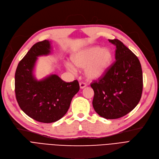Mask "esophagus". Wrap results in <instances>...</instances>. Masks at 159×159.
Returning <instances> with one entry per match:
<instances>
[{
    "label": "esophagus",
    "instance_id": "1",
    "mask_svg": "<svg viewBox=\"0 0 159 159\" xmlns=\"http://www.w3.org/2000/svg\"><path fill=\"white\" fill-rule=\"evenodd\" d=\"M79 85H80V89H83V88H84L86 86V83H84V82H80Z\"/></svg>",
    "mask_w": 159,
    "mask_h": 159
}]
</instances>
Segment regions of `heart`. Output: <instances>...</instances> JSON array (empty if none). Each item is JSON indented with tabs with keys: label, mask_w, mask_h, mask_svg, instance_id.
<instances>
[{
	"label": "heart",
	"mask_w": 159,
	"mask_h": 159,
	"mask_svg": "<svg viewBox=\"0 0 159 159\" xmlns=\"http://www.w3.org/2000/svg\"><path fill=\"white\" fill-rule=\"evenodd\" d=\"M73 64L84 68L86 77L89 80L102 77L112 60V54L108 49H102L99 46H92L75 52L71 57ZM66 67L72 72L75 67L71 63H67Z\"/></svg>",
	"instance_id": "obj_1"
}]
</instances>
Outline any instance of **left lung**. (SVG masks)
I'll list each match as a JSON object with an SVG mask.
<instances>
[{
  "mask_svg": "<svg viewBox=\"0 0 159 159\" xmlns=\"http://www.w3.org/2000/svg\"><path fill=\"white\" fill-rule=\"evenodd\" d=\"M116 47L114 63L103 77L94 80L93 107L105 119H118L129 113L141 99L143 89L140 61L129 48L118 39H108Z\"/></svg>",
  "mask_w": 159,
  "mask_h": 159,
  "instance_id": "1",
  "label": "left lung"
}]
</instances>
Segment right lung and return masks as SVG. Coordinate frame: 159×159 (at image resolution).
Segmentation results:
<instances>
[{
  "instance_id": "obj_1",
  "label": "right lung",
  "mask_w": 159,
  "mask_h": 159,
  "mask_svg": "<svg viewBox=\"0 0 159 159\" xmlns=\"http://www.w3.org/2000/svg\"><path fill=\"white\" fill-rule=\"evenodd\" d=\"M51 49L48 40L34 44L19 61L15 74L16 97L20 109L30 118L45 123L62 118L80 89L77 80L66 82L55 74L40 80L34 77L38 57L49 54Z\"/></svg>"
}]
</instances>
